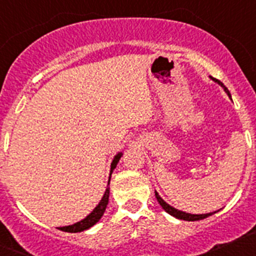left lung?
<instances>
[{
    "mask_svg": "<svg viewBox=\"0 0 256 256\" xmlns=\"http://www.w3.org/2000/svg\"><path fill=\"white\" fill-rule=\"evenodd\" d=\"M210 79H212V82L218 83V84L220 86V87L223 88V90H224V92L228 94V97H230V91H228V88L226 87V86L223 84V83H222L220 80H218V79H216V78H212V76H210ZM155 196H156V200H158V202H159V204H160V206H162V209L165 210V212H168V214H170L172 216H174V218L183 219V220H188V222L201 220V219L208 218V216H212L214 212H219V210H216V212H206V214H191V212H182V210H178V209H176V208L172 206V205L166 204V202H165V201L162 200V198H160V195H159V194H158V192H156V191H155Z\"/></svg>",
    "mask_w": 256,
    "mask_h": 256,
    "instance_id": "8db88e82",
    "label": "left lung"
}]
</instances>
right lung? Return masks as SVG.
I'll return each mask as SVG.
<instances>
[{"instance_id":"1","label":"right lung","mask_w":256,"mask_h":256,"mask_svg":"<svg viewBox=\"0 0 256 256\" xmlns=\"http://www.w3.org/2000/svg\"><path fill=\"white\" fill-rule=\"evenodd\" d=\"M123 156V152H118L116 155L114 156V159H112V165H110V174H108V186H106L105 194H104L102 198L100 200L98 205L92 210L84 219H82L80 222H76L74 224L70 226H65V227H60L58 230H64V232H70V234H76V232H82V230H88V228H91L92 226H94L97 222L100 220L101 216H104V212H105L106 206L108 204V195H110V180H112V173L115 168H116L118 162L120 160V158Z\"/></svg>"}]
</instances>
